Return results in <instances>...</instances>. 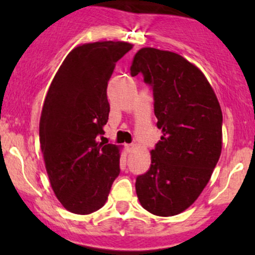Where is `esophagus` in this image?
Returning a JSON list of instances; mask_svg holds the SVG:
<instances>
[{"mask_svg":"<svg viewBox=\"0 0 255 255\" xmlns=\"http://www.w3.org/2000/svg\"><path fill=\"white\" fill-rule=\"evenodd\" d=\"M133 148H135V144H129L127 145V151H131Z\"/></svg>","mask_w":255,"mask_h":255,"instance_id":"1","label":"esophagus"}]
</instances>
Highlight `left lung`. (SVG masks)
I'll use <instances>...</instances> for the list:
<instances>
[{"label":"left lung","instance_id":"obj_1","mask_svg":"<svg viewBox=\"0 0 255 255\" xmlns=\"http://www.w3.org/2000/svg\"><path fill=\"white\" fill-rule=\"evenodd\" d=\"M141 73L153 91L157 127L163 135L151 151L147 172L135 181L140 204L160 217L183 212L209 183L222 152V109L195 64L154 48L136 52L131 77Z\"/></svg>","mask_w":255,"mask_h":255}]
</instances>
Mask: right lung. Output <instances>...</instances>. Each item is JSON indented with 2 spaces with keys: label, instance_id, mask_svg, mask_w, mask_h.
Returning a JSON list of instances; mask_svg holds the SVG:
<instances>
[{
  "label": "right lung",
  "instance_id": "1",
  "mask_svg": "<svg viewBox=\"0 0 255 255\" xmlns=\"http://www.w3.org/2000/svg\"><path fill=\"white\" fill-rule=\"evenodd\" d=\"M133 44L86 43L67 55L44 101L39 142L51 188L62 206L90 215L107 203L120 174V146L102 144L109 119L108 81Z\"/></svg>",
  "mask_w": 255,
  "mask_h": 255
}]
</instances>
